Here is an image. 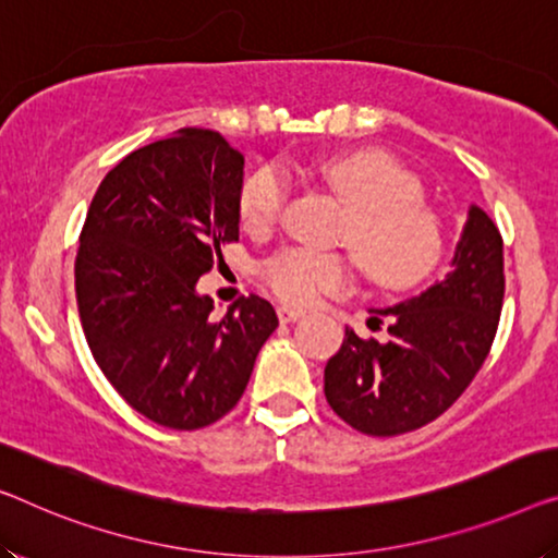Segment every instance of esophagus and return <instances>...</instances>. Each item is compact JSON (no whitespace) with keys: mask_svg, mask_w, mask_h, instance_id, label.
I'll list each match as a JSON object with an SVG mask.
<instances>
[{"mask_svg":"<svg viewBox=\"0 0 558 558\" xmlns=\"http://www.w3.org/2000/svg\"><path fill=\"white\" fill-rule=\"evenodd\" d=\"M303 311H298V307H288V305H280L278 307V318H280V323H295V320H301L303 318Z\"/></svg>","mask_w":558,"mask_h":558,"instance_id":"1","label":"esophagus"}]
</instances>
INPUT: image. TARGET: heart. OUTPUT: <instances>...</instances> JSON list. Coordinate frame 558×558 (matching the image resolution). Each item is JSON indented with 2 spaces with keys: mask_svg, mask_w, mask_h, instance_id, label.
<instances>
[{
  "mask_svg": "<svg viewBox=\"0 0 558 558\" xmlns=\"http://www.w3.org/2000/svg\"><path fill=\"white\" fill-rule=\"evenodd\" d=\"M320 180L348 207L340 240L348 243L365 276L384 288H411L444 255V226L421 199V182L384 149H353L320 162ZM288 182L263 168L243 185L240 218L245 228L268 230L280 218ZM265 280L282 301L307 305L320 293H338L351 282L340 255L288 247L265 263Z\"/></svg>",
  "mask_w": 558,
  "mask_h": 558,
  "instance_id": "1",
  "label": "heart"
}]
</instances>
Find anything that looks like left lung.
<instances>
[{
    "mask_svg": "<svg viewBox=\"0 0 558 558\" xmlns=\"http://www.w3.org/2000/svg\"><path fill=\"white\" fill-rule=\"evenodd\" d=\"M504 240L478 205L469 207L448 276L393 307L390 338L345 328L326 365V398L348 426L398 436L451 409L492 351L504 305Z\"/></svg>",
    "mask_w": 558,
    "mask_h": 558,
    "instance_id": "8db88e82",
    "label": "left lung"
}]
</instances>
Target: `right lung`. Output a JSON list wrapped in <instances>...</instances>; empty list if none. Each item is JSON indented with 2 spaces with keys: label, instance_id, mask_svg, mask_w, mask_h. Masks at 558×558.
<instances>
[{
  "label": "right lung",
  "instance_id": "obj_1",
  "mask_svg": "<svg viewBox=\"0 0 558 558\" xmlns=\"http://www.w3.org/2000/svg\"><path fill=\"white\" fill-rule=\"evenodd\" d=\"M245 157L185 128L99 182L74 260L82 330L99 371L145 418L174 430L235 409L278 315L251 295L213 315L199 276L240 232Z\"/></svg>",
  "mask_w": 558,
  "mask_h": 558
}]
</instances>
